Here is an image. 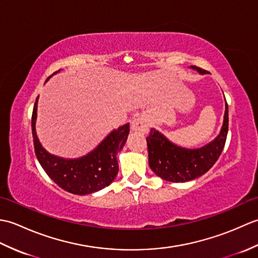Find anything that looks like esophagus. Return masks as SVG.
<instances>
[{
    "label": "esophagus",
    "mask_w": 258,
    "mask_h": 258,
    "mask_svg": "<svg viewBox=\"0 0 258 258\" xmlns=\"http://www.w3.org/2000/svg\"><path fill=\"white\" fill-rule=\"evenodd\" d=\"M131 128H132V131L135 133L147 134L150 131V125L144 116H138L132 120Z\"/></svg>",
    "instance_id": "1"
}]
</instances>
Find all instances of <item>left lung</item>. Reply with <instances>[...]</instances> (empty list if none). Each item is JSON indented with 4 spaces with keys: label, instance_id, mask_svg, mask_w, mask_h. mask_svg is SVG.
I'll use <instances>...</instances> for the list:
<instances>
[{
    "label": "left lung",
    "instance_id": "8db88e82",
    "mask_svg": "<svg viewBox=\"0 0 258 258\" xmlns=\"http://www.w3.org/2000/svg\"><path fill=\"white\" fill-rule=\"evenodd\" d=\"M200 74H206L202 70L189 67ZM228 132V106L225 100V114L221 132L210 143L200 149H185L169 141L165 135L155 128H151L146 138L149 150V164L157 176L173 183H184L204 175L222 154Z\"/></svg>",
    "mask_w": 258,
    "mask_h": 258
}]
</instances>
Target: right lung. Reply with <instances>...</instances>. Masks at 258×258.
Masks as SVG:
<instances>
[{"label":"right lung","mask_w":258,"mask_h":258,"mask_svg":"<svg viewBox=\"0 0 258 258\" xmlns=\"http://www.w3.org/2000/svg\"><path fill=\"white\" fill-rule=\"evenodd\" d=\"M56 71L54 74L58 73ZM48 76V81L51 79ZM37 101L32 114V134L34 150L41 166L59 187L76 195L95 193L106 187L116 177L118 163L116 155L123 149L130 133V123L113 130L94 150L79 158H64L48 153L38 141L35 130Z\"/></svg>","instance_id":"1"}]
</instances>
